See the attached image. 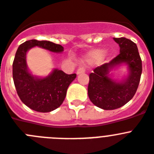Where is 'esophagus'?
<instances>
[{"label":"esophagus","instance_id":"34e87169","mask_svg":"<svg viewBox=\"0 0 154 154\" xmlns=\"http://www.w3.org/2000/svg\"><path fill=\"white\" fill-rule=\"evenodd\" d=\"M85 73V68H83V67H81V68H79V69L77 70V75L81 74V73Z\"/></svg>","mask_w":154,"mask_h":154}]
</instances>
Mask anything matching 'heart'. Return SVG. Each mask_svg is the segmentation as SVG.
Returning <instances> with one entry per match:
<instances>
[{"label":"heart","instance_id":"heart-1","mask_svg":"<svg viewBox=\"0 0 154 154\" xmlns=\"http://www.w3.org/2000/svg\"><path fill=\"white\" fill-rule=\"evenodd\" d=\"M106 52L104 51L103 49L97 48L88 52L85 56L84 60L88 63H93L96 61L98 63H101L106 59Z\"/></svg>","mask_w":154,"mask_h":154}]
</instances>
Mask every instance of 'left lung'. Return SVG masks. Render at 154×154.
<instances>
[{
  "label": "left lung",
  "instance_id": "1",
  "mask_svg": "<svg viewBox=\"0 0 154 154\" xmlns=\"http://www.w3.org/2000/svg\"><path fill=\"white\" fill-rule=\"evenodd\" d=\"M113 40L119 45L120 54L90 73L88 88L91 103L106 110L117 109L128 103L136 92L142 74V60L137 45L125 37ZM121 66L127 67V73L121 79H115L111 72Z\"/></svg>",
  "mask_w": 154,
  "mask_h": 154
}]
</instances>
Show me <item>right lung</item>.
Here are the masks:
<instances>
[{
    "label": "right lung",
    "instance_id": "add662e5",
    "mask_svg": "<svg viewBox=\"0 0 154 154\" xmlns=\"http://www.w3.org/2000/svg\"><path fill=\"white\" fill-rule=\"evenodd\" d=\"M39 47L53 53H62L60 45L48 41L30 40L19 45L12 64V75L18 95L26 106L41 113H48L62 105L67 88L77 77L76 73L66 74L55 68L48 76L33 75L28 68L27 52Z\"/></svg>",
    "mask_w": 154,
    "mask_h": 154
}]
</instances>
